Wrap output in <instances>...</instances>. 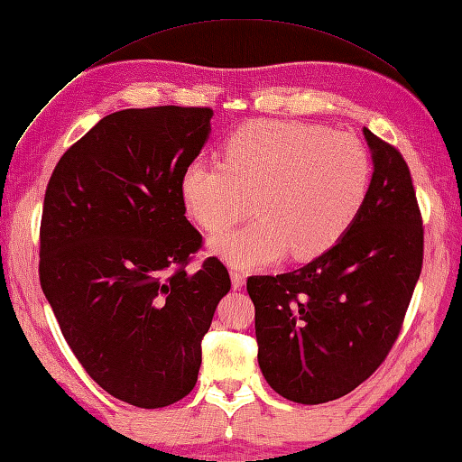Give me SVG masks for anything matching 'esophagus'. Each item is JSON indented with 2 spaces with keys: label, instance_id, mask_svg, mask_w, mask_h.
I'll list each match as a JSON object with an SVG mask.
<instances>
[{
  "label": "esophagus",
  "instance_id": "1",
  "mask_svg": "<svg viewBox=\"0 0 462 462\" xmlns=\"http://www.w3.org/2000/svg\"><path fill=\"white\" fill-rule=\"evenodd\" d=\"M230 276H232V286H234V290H240V288L244 286V283H246V273H244L242 270H232Z\"/></svg>",
  "mask_w": 462,
  "mask_h": 462
}]
</instances>
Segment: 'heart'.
I'll list each match as a JSON object with an SVG mask.
<instances>
[{
  "label": "heart",
  "mask_w": 462,
  "mask_h": 462,
  "mask_svg": "<svg viewBox=\"0 0 462 462\" xmlns=\"http://www.w3.org/2000/svg\"><path fill=\"white\" fill-rule=\"evenodd\" d=\"M371 182V156L356 134L300 121H256L224 144V162L194 159L182 171L186 210L220 232L250 210L258 220L210 242L236 268H258L290 250L310 260L336 246L357 220Z\"/></svg>",
  "instance_id": "heart-1"
}]
</instances>
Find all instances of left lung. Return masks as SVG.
<instances>
[{"mask_svg":"<svg viewBox=\"0 0 462 462\" xmlns=\"http://www.w3.org/2000/svg\"><path fill=\"white\" fill-rule=\"evenodd\" d=\"M363 134L375 171L346 236L306 266L246 282L263 377L301 405L347 395L377 371L423 268V216L409 166L393 144Z\"/></svg>","mask_w":462,"mask_h":462,"instance_id":"left-lung-1","label":"left lung"}]
</instances>
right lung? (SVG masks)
Segmentation results:
<instances>
[{
    "instance_id": "add662e5",
    "label": "right lung",
    "mask_w": 462,
    "mask_h": 462,
    "mask_svg": "<svg viewBox=\"0 0 462 462\" xmlns=\"http://www.w3.org/2000/svg\"><path fill=\"white\" fill-rule=\"evenodd\" d=\"M212 115L176 105L106 115L69 146L45 190L42 290L89 377L141 409L190 393L230 291L216 256L186 272L202 234L184 216L180 179Z\"/></svg>"
}]
</instances>
